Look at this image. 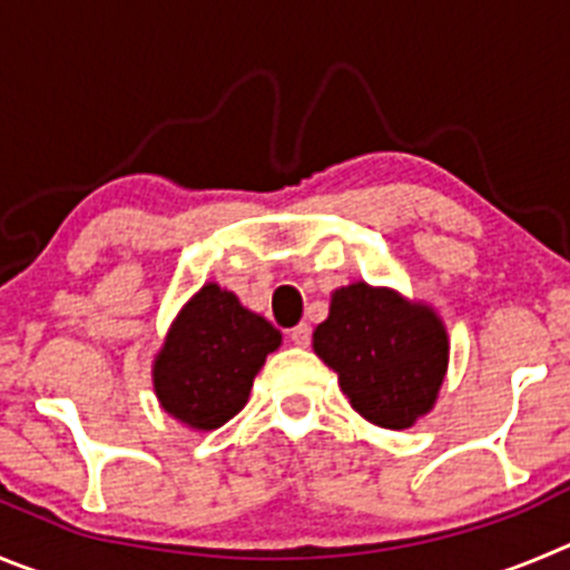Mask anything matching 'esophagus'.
I'll return each mask as SVG.
<instances>
[{"label":"esophagus","mask_w":570,"mask_h":570,"mask_svg":"<svg viewBox=\"0 0 570 570\" xmlns=\"http://www.w3.org/2000/svg\"><path fill=\"white\" fill-rule=\"evenodd\" d=\"M289 340H292V343H295V345H301V348H306V345L312 343V328L306 326V323H301V326L292 328Z\"/></svg>","instance_id":"esophagus-1"}]
</instances>
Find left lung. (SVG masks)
<instances>
[{"instance_id":"1","label":"left lung","mask_w":570,"mask_h":570,"mask_svg":"<svg viewBox=\"0 0 570 570\" xmlns=\"http://www.w3.org/2000/svg\"><path fill=\"white\" fill-rule=\"evenodd\" d=\"M312 348L337 374L351 407L385 430H407L428 416L450 365V334L439 312L365 281L332 292Z\"/></svg>"}]
</instances>
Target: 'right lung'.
<instances>
[{
    "instance_id": "obj_1",
    "label": "right lung",
    "mask_w": 570,
    "mask_h": 570,
    "mask_svg": "<svg viewBox=\"0 0 570 570\" xmlns=\"http://www.w3.org/2000/svg\"><path fill=\"white\" fill-rule=\"evenodd\" d=\"M281 332L242 306L236 295L207 281L188 297L154 354L157 402L190 430H216L247 405L253 380Z\"/></svg>"
}]
</instances>
